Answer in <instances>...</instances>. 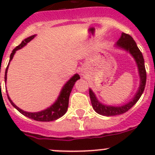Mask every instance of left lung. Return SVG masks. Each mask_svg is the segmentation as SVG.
I'll use <instances>...</instances> for the list:
<instances>
[{
	"label": "left lung",
	"mask_w": 155,
	"mask_h": 155,
	"mask_svg": "<svg viewBox=\"0 0 155 155\" xmlns=\"http://www.w3.org/2000/svg\"><path fill=\"white\" fill-rule=\"evenodd\" d=\"M116 45L119 47L124 48L127 51H129L135 58L139 68V73H140V87H139L138 91L136 94L134 99L130 102L125 104V105L121 106V107H110V106L103 105L102 104H101L97 101L91 89H89V96H90L93 109L98 114L105 115V116H113V115H121V114L127 112L139 101V99H140L141 95L143 94V91H144L145 83H146V70H145V68L144 58H143V54L140 51L138 46H137V43L134 41L133 37L129 34L122 33L121 37H120L118 41L117 42Z\"/></svg>",
	"instance_id": "8db88e82"
}]
</instances>
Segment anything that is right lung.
<instances>
[{"instance_id": "add662e5", "label": "right lung", "mask_w": 155, "mask_h": 155, "mask_svg": "<svg viewBox=\"0 0 155 155\" xmlns=\"http://www.w3.org/2000/svg\"><path fill=\"white\" fill-rule=\"evenodd\" d=\"M35 35L31 36V37H28L27 39L23 40L18 46H16L13 50H12V53L10 54V61H9L8 65H7V69H6L5 71V82L7 81V69H8L9 64H10V61L12 60V58H13L14 54H15V51L18 49H20L23 47V46H25L28 42L31 41L32 39L34 38ZM80 79V76L78 74H75L70 80L65 84L64 86L62 88L61 91L60 95H59L58 98L56 101V102L53 104L52 106H51L50 107H48V109H45V110L41 111V112H25V111L21 110V109H19L18 107L15 105L12 102V101L10 100V98L9 97V95L7 94V97H8L9 101L11 103L12 106L17 109L19 112H21L22 115H24L25 116L28 117V118H31V119H34L35 121H54V120L58 119V118H61V116H63L65 113L67 112L68 108V104H69V97H70V92H71L72 88H73V85H74L75 82L78 80V79Z\"/></svg>"}]
</instances>
